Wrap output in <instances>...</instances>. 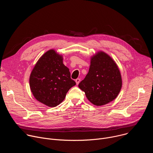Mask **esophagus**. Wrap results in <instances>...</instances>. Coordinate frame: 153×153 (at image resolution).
I'll return each mask as SVG.
<instances>
[{
	"label": "esophagus",
	"mask_w": 153,
	"mask_h": 153,
	"mask_svg": "<svg viewBox=\"0 0 153 153\" xmlns=\"http://www.w3.org/2000/svg\"><path fill=\"white\" fill-rule=\"evenodd\" d=\"M80 81V79L79 78H77V79H76L75 80V82H76V83L77 85H78V84L79 83Z\"/></svg>",
	"instance_id": "34e87169"
}]
</instances>
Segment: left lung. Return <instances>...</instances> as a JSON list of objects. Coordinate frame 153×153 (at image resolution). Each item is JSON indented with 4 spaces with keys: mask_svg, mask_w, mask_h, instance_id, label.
<instances>
[{
    "mask_svg": "<svg viewBox=\"0 0 153 153\" xmlns=\"http://www.w3.org/2000/svg\"><path fill=\"white\" fill-rule=\"evenodd\" d=\"M122 85L120 72L116 62L105 53L99 51L91 58L89 71L79 87L90 102L101 106L117 97Z\"/></svg>",
    "mask_w": 153,
    "mask_h": 153,
    "instance_id": "8db88e82",
    "label": "left lung"
}]
</instances>
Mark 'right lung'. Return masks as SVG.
Returning <instances> with one entry per match:
<instances>
[{"mask_svg":"<svg viewBox=\"0 0 153 153\" xmlns=\"http://www.w3.org/2000/svg\"><path fill=\"white\" fill-rule=\"evenodd\" d=\"M69 68L63 63V57L54 50L43 54L30 77L31 91L39 102L50 107L59 105L69 90L76 85Z\"/></svg>","mask_w":153,"mask_h":153,"instance_id":"add662e5","label":"right lung"}]
</instances>
